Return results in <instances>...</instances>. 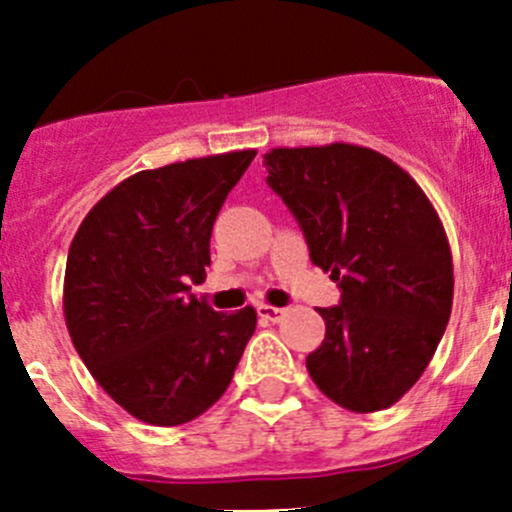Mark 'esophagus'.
I'll use <instances>...</instances> for the list:
<instances>
[{"instance_id":"1","label":"esophagus","mask_w":512,"mask_h":512,"mask_svg":"<svg viewBox=\"0 0 512 512\" xmlns=\"http://www.w3.org/2000/svg\"><path fill=\"white\" fill-rule=\"evenodd\" d=\"M257 314H260V319H265V322H280V319L285 317V309L270 307V304H260V307H257Z\"/></svg>"}]
</instances>
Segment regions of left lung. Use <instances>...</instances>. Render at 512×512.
Here are the masks:
<instances>
[{"label":"left lung","mask_w":512,"mask_h":512,"mask_svg":"<svg viewBox=\"0 0 512 512\" xmlns=\"http://www.w3.org/2000/svg\"><path fill=\"white\" fill-rule=\"evenodd\" d=\"M267 185L285 200L309 257L342 289L307 356L324 396L356 414L389 409L421 379L453 304V260L438 213L391 158L329 143L272 148Z\"/></svg>","instance_id":"1"}]
</instances>
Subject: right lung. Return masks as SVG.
I'll return each mask as SVG.
<instances>
[{"label":"right lung","instance_id":"right-lung-1","mask_svg":"<svg viewBox=\"0 0 512 512\" xmlns=\"http://www.w3.org/2000/svg\"><path fill=\"white\" fill-rule=\"evenodd\" d=\"M255 153L141 170L76 230L66 327L101 389L138 421L178 426L208 411L255 332V309L215 312L188 287L205 280L215 218Z\"/></svg>","mask_w":512,"mask_h":512}]
</instances>
